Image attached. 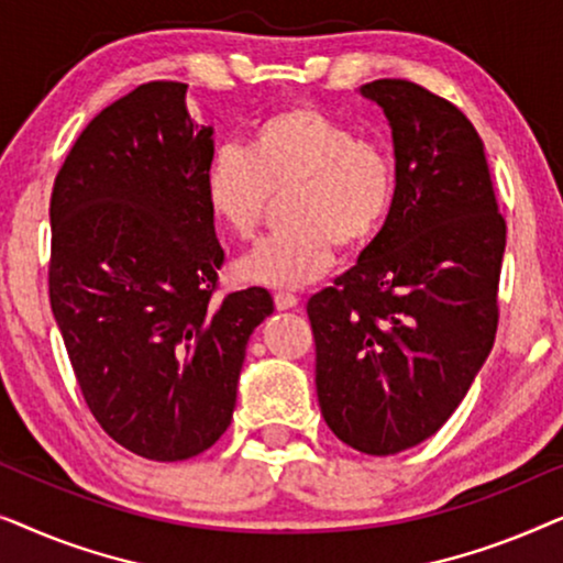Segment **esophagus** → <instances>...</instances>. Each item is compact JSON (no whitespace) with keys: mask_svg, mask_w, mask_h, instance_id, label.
Returning <instances> with one entry per match:
<instances>
[{"mask_svg":"<svg viewBox=\"0 0 563 563\" xmlns=\"http://www.w3.org/2000/svg\"><path fill=\"white\" fill-rule=\"evenodd\" d=\"M274 305H276V310H295V307L299 305V297L291 295V291H276Z\"/></svg>","mask_w":563,"mask_h":563,"instance_id":"esophagus-1","label":"esophagus"}]
</instances>
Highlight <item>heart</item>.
Wrapping results in <instances>:
<instances>
[{
    "instance_id": "heart-1",
    "label": "heart",
    "mask_w": 563,
    "mask_h": 563,
    "mask_svg": "<svg viewBox=\"0 0 563 563\" xmlns=\"http://www.w3.org/2000/svg\"><path fill=\"white\" fill-rule=\"evenodd\" d=\"M284 191L291 228L243 256L238 272L297 289L328 274L338 249L361 251L374 241L395 205V153L318 107L289 104L253 128L249 148L222 145L205 174L207 205L241 241L258 233Z\"/></svg>"
}]
</instances>
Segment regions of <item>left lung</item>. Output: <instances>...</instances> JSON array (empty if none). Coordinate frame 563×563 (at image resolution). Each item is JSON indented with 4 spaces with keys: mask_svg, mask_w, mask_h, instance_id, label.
Returning <instances> with one entry per match:
<instances>
[{
    "mask_svg": "<svg viewBox=\"0 0 563 563\" xmlns=\"http://www.w3.org/2000/svg\"><path fill=\"white\" fill-rule=\"evenodd\" d=\"M387 114L397 195L358 264L307 302L322 418L391 456L443 428L495 343L505 218L484 143L449 99L407 79L361 87Z\"/></svg>",
    "mask_w": 563,
    "mask_h": 563,
    "instance_id": "left-lung-1",
    "label": "left lung"
}]
</instances>
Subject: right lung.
<instances>
[{"instance_id": "add662e5", "label": "right lung", "mask_w": 563, "mask_h": 563, "mask_svg": "<svg viewBox=\"0 0 563 563\" xmlns=\"http://www.w3.org/2000/svg\"><path fill=\"white\" fill-rule=\"evenodd\" d=\"M187 84L148 81L104 107L51 195L48 295L89 412L122 449L184 461L220 441L266 289L218 295L225 251L205 174L212 128Z\"/></svg>"}]
</instances>
